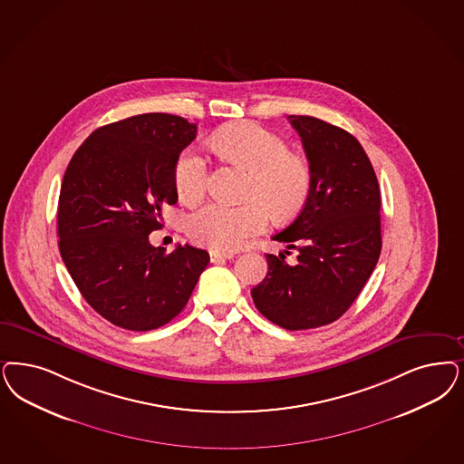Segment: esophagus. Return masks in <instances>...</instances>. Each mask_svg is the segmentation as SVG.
<instances>
[{
	"instance_id": "obj_1",
	"label": "esophagus",
	"mask_w": 464,
	"mask_h": 464,
	"mask_svg": "<svg viewBox=\"0 0 464 464\" xmlns=\"http://www.w3.org/2000/svg\"><path fill=\"white\" fill-rule=\"evenodd\" d=\"M233 254H226V252H210V262L212 264H218V262H223V260H229V258H233Z\"/></svg>"
}]
</instances>
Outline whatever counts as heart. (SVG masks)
<instances>
[{
    "label": "heart",
    "mask_w": 464,
    "mask_h": 464,
    "mask_svg": "<svg viewBox=\"0 0 464 464\" xmlns=\"http://www.w3.org/2000/svg\"><path fill=\"white\" fill-rule=\"evenodd\" d=\"M212 149L250 171L246 204L227 206L210 202L188 219V235L214 250H235L243 241L266 229L269 212L277 221L295 218L304 208L314 171L310 160L289 150L281 135L254 123L237 121L218 130ZM176 193L185 204H197L208 190V160L195 149H185L175 162Z\"/></svg>",
    "instance_id": "heart-1"
}]
</instances>
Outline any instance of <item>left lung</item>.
<instances>
[{
    "label": "left lung",
    "instance_id": "8db88e82",
    "mask_svg": "<svg viewBox=\"0 0 464 464\" xmlns=\"http://www.w3.org/2000/svg\"><path fill=\"white\" fill-rule=\"evenodd\" d=\"M314 171L312 193L300 214L272 240L299 252L267 254V276L252 289L256 310L288 331L339 319L375 269L382 248L381 190L360 142L343 128L314 116H288Z\"/></svg>",
    "mask_w": 464,
    "mask_h": 464
}]
</instances>
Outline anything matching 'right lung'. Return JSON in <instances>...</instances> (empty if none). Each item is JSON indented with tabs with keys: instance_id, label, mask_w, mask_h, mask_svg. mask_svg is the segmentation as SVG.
I'll list each match as a JSON object with an SVG mask.
<instances>
[{
	"instance_id": "obj_1",
	"label": "right lung",
	"mask_w": 464,
	"mask_h": 464,
	"mask_svg": "<svg viewBox=\"0 0 464 464\" xmlns=\"http://www.w3.org/2000/svg\"><path fill=\"white\" fill-rule=\"evenodd\" d=\"M197 125L166 112L137 114L97 128L77 149L58 202L60 254L101 317L128 331H152L185 308L206 250L166 254L149 235L178 200L173 168Z\"/></svg>"
}]
</instances>
